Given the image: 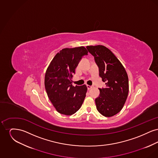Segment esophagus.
<instances>
[{
    "label": "esophagus",
    "mask_w": 158,
    "mask_h": 158,
    "mask_svg": "<svg viewBox=\"0 0 158 158\" xmlns=\"http://www.w3.org/2000/svg\"><path fill=\"white\" fill-rule=\"evenodd\" d=\"M86 86H87V88H88V90H89V89H90L92 87H93V86H90V85H86Z\"/></svg>",
    "instance_id": "esophagus-1"
}]
</instances>
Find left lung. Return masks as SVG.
Listing matches in <instances>:
<instances>
[{
    "label": "left lung",
    "instance_id": "1",
    "mask_svg": "<svg viewBox=\"0 0 158 158\" xmlns=\"http://www.w3.org/2000/svg\"><path fill=\"white\" fill-rule=\"evenodd\" d=\"M94 57L99 69V76L105 82V88H99L95 99L97 109L105 117L119 113L124 105L128 93L127 73L122 64L108 48L104 45L86 47Z\"/></svg>",
    "mask_w": 158,
    "mask_h": 158
}]
</instances>
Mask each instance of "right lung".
<instances>
[{
    "mask_svg": "<svg viewBox=\"0 0 158 158\" xmlns=\"http://www.w3.org/2000/svg\"><path fill=\"white\" fill-rule=\"evenodd\" d=\"M84 47L64 48L53 58L45 73L44 85L47 95L59 113L70 115L77 111L86 97L87 87L73 86L72 77L83 56Z\"/></svg>",
    "mask_w": 158,
    "mask_h": 158,
    "instance_id": "add662e5",
    "label": "right lung"
}]
</instances>
